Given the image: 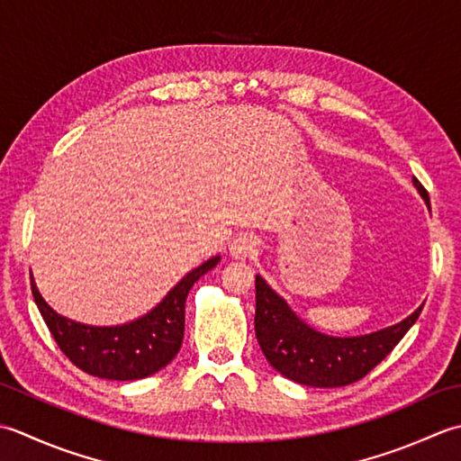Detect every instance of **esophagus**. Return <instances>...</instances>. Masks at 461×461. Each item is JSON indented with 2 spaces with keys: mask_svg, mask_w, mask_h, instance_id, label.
Returning a JSON list of instances; mask_svg holds the SVG:
<instances>
[{
  "mask_svg": "<svg viewBox=\"0 0 461 461\" xmlns=\"http://www.w3.org/2000/svg\"><path fill=\"white\" fill-rule=\"evenodd\" d=\"M229 250L234 258H249L252 255H257L258 240L257 237H252V234H239L237 239H232Z\"/></svg>",
  "mask_w": 461,
  "mask_h": 461,
  "instance_id": "esophagus-1",
  "label": "esophagus"
}]
</instances>
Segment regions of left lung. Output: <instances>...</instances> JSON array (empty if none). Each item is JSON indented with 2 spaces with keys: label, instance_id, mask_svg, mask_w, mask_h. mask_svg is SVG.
I'll use <instances>...</instances> for the list:
<instances>
[{
  "label": "left lung",
  "instance_id": "obj_1",
  "mask_svg": "<svg viewBox=\"0 0 461 461\" xmlns=\"http://www.w3.org/2000/svg\"><path fill=\"white\" fill-rule=\"evenodd\" d=\"M420 194L428 201V191L414 176ZM257 314L255 332L272 368L304 386L338 388L362 380L396 348L421 312L420 306L406 321L384 330L336 338L316 332L288 308V304L257 276Z\"/></svg>",
  "mask_w": 461,
  "mask_h": 461
}]
</instances>
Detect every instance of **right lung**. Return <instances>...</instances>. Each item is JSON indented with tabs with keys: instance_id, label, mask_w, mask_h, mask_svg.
I'll return each instance as SVG.
<instances>
[{
	"instance_id": "1",
	"label": "right lung",
	"mask_w": 461,
	"mask_h": 461,
	"mask_svg": "<svg viewBox=\"0 0 461 461\" xmlns=\"http://www.w3.org/2000/svg\"><path fill=\"white\" fill-rule=\"evenodd\" d=\"M212 257L191 270L151 312L123 326H87L55 312L32 280V293L43 321L61 352L79 370L107 380H140L171 362L181 350L185 303L203 275L219 265Z\"/></svg>"
}]
</instances>
